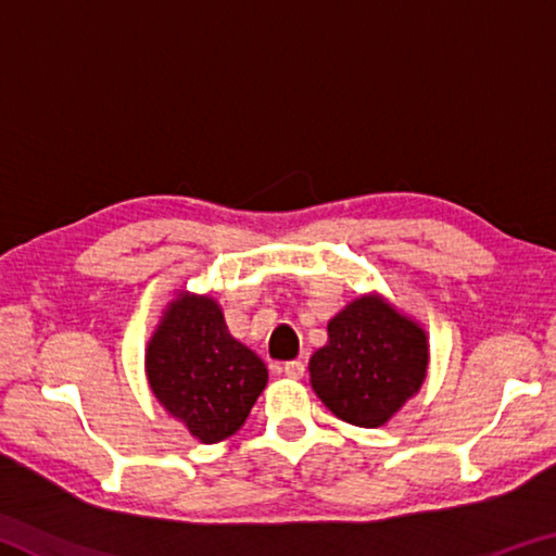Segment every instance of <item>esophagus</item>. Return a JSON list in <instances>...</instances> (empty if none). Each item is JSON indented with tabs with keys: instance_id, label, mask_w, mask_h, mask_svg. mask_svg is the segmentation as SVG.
Instances as JSON below:
<instances>
[{
	"instance_id": "obj_1",
	"label": "esophagus",
	"mask_w": 556,
	"mask_h": 556,
	"mask_svg": "<svg viewBox=\"0 0 556 556\" xmlns=\"http://www.w3.org/2000/svg\"><path fill=\"white\" fill-rule=\"evenodd\" d=\"M281 372H285L287 378H291V380H301V378H304V372H306V365L301 361H289V363L281 365Z\"/></svg>"
}]
</instances>
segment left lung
Segmentation results:
<instances>
[{
    "label": "left lung",
    "mask_w": 556,
    "mask_h": 556,
    "mask_svg": "<svg viewBox=\"0 0 556 556\" xmlns=\"http://www.w3.org/2000/svg\"><path fill=\"white\" fill-rule=\"evenodd\" d=\"M425 328L380 294H365L328 321V343L312 355V388L348 425L375 429L427 378Z\"/></svg>",
    "instance_id": "left-lung-1"
}]
</instances>
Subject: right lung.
Wrapping results in <instances>:
<instances>
[{"mask_svg":"<svg viewBox=\"0 0 556 556\" xmlns=\"http://www.w3.org/2000/svg\"><path fill=\"white\" fill-rule=\"evenodd\" d=\"M159 404L203 444L238 431L267 384V365L235 341L218 301L178 291L147 345Z\"/></svg>","mask_w":556,"mask_h":556,"instance_id":"add662e5","label":"right lung"}]
</instances>
